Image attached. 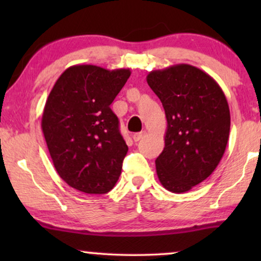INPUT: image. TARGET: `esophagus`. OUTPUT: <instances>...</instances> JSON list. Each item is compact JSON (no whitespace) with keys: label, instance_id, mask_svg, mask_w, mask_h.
<instances>
[{"label":"esophagus","instance_id":"34e87169","mask_svg":"<svg viewBox=\"0 0 261 261\" xmlns=\"http://www.w3.org/2000/svg\"><path fill=\"white\" fill-rule=\"evenodd\" d=\"M145 135H146L145 131H142V133H136V134L133 135V139H134L135 142H137V141H140L143 136H145Z\"/></svg>","mask_w":261,"mask_h":261}]
</instances>
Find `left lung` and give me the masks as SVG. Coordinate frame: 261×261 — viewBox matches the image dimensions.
<instances>
[{
    "mask_svg": "<svg viewBox=\"0 0 261 261\" xmlns=\"http://www.w3.org/2000/svg\"><path fill=\"white\" fill-rule=\"evenodd\" d=\"M146 80L167 118L164 148L155 160L158 179L167 190L185 193L222 160L230 127L226 95L210 74L188 64L151 71Z\"/></svg>",
    "mask_w": 261,
    "mask_h": 261,
    "instance_id": "obj_1",
    "label": "left lung"
}]
</instances>
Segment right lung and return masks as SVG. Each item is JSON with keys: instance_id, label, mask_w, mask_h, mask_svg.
<instances>
[{"instance_id": "obj_1", "label": "right lung", "mask_w": 261, "mask_h": 261, "mask_svg": "<svg viewBox=\"0 0 261 261\" xmlns=\"http://www.w3.org/2000/svg\"><path fill=\"white\" fill-rule=\"evenodd\" d=\"M131 71L74 65L54 85L41 116V130L56 172L86 194H106L120 176L127 145L110 104Z\"/></svg>"}]
</instances>
